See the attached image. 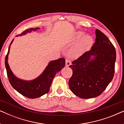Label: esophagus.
I'll return each mask as SVG.
<instances>
[{"label":"esophagus","instance_id":"obj_1","mask_svg":"<svg viewBox=\"0 0 124 124\" xmlns=\"http://www.w3.org/2000/svg\"><path fill=\"white\" fill-rule=\"evenodd\" d=\"M70 64H71V62L70 60H69L68 58L65 59V65L67 66V67H69Z\"/></svg>","mask_w":124,"mask_h":124}]
</instances>
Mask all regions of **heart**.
I'll return each mask as SVG.
<instances>
[{
	"mask_svg": "<svg viewBox=\"0 0 124 124\" xmlns=\"http://www.w3.org/2000/svg\"><path fill=\"white\" fill-rule=\"evenodd\" d=\"M85 35L83 31H77L74 34L73 41L79 40L76 44L71 50V54L73 56H79L84 54L93 45L94 39L90 35Z\"/></svg>",
	"mask_w": 124,
	"mask_h": 124,
	"instance_id": "b5f03b06",
	"label": "heart"
}]
</instances>
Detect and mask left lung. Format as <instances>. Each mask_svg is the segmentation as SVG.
<instances>
[{"mask_svg":"<svg viewBox=\"0 0 124 124\" xmlns=\"http://www.w3.org/2000/svg\"><path fill=\"white\" fill-rule=\"evenodd\" d=\"M95 42L91 50L69 66L73 70L69 81L70 90L82 99L96 97L112 80L116 52L108 37L96 29Z\"/></svg>","mask_w":124,"mask_h":124,"instance_id":"obj_1","label":"left lung"}]
</instances>
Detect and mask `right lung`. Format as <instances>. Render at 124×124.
Here are the masks:
<instances>
[{
    "label": "right lung",
    "mask_w": 124,
    "mask_h": 124,
    "mask_svg": "<svg viewBox=\"0 0 124 124\" xmlns=\"http://www.w3.org/2000/svg\"><path fill=\"white\" fill-rule=\"evenodd\" d=\"M38 29H39V28L28 29L18 35H23L31 31H36ZM18 35H17V37ZM13 40L10 43L8 53L5 58V65L10 84L17 91L26 98L34 99L46 94L50 90L52 81L56 74L60 72L65 66V59L60 58L56 60L51 61L43 73L33 80L25 81L18 78L13 74L8 62L10 47Z\"/></svg>",
    "instance_id": "right-lung-1"
}]
</instances>
